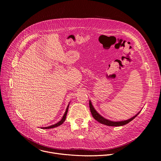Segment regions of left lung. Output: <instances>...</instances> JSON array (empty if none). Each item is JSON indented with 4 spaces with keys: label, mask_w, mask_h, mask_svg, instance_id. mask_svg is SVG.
Listing matches in <instances>:
<instances>
[{
    "label": "left lung",
    "mask_w": 161,
    "mask_h": 161,
    "mask_svg": "<svg viewBox=\"0 0 161 161\" xmlns=\"http://www.w3.org/2000/svg\"><path fill=\"white\" fill-rule=\"evenodd\" d=\"M89 107H90V109L91 111L92 114V117L99 122H100L101 124L106 125H109V126H122L124 125H125L127 124H128L129 122H130V121H132L134 118H136L137 117V114H138L140 113H137L136 115H135L134 117H132L131 119L127 120H124V121H120V122H113V121H110L106 119H104V117H103L102 116H101L100 114L96 111V109L94 108L92 104L91 103V101H89Z\"/></svg>",
    "instance_id": "8db88e82"
}]
</instances>
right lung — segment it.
Listing matches in <instances>:
<instances>
[{
  "label": "right lung",
  "instance_id": "obj_1",
  "mask_svg": "<svg viewBox=\"0 0 161 161\" xmlns=\"http://www.w3.org/2000/svg\"><path fill=\"white\" fill-rule=\"evenodd\" d=\"M68 108H69V105L67 106V109L65 110V112L64 116H63V117H62V119H61L60 121H59L58 123H57V124H55L54 125H50V126H48V127H41V129H52V128H54V127H58V126L62 125L64 123V122L65 121V120L67 113V111H68Z\"/></svg>",
  "mask_w": 161,
  "mask_h": 161
}]
</instances>
